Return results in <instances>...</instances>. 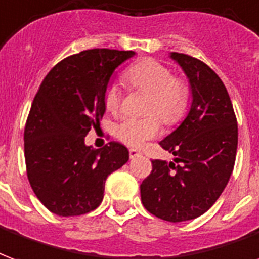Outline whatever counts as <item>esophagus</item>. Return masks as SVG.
<instances>
[{
	"instance_id": "esophagus-1",
	"label": "esophagus",
	"mask_w": 259,
	"mask_h": 259,
	"mask_svg": "<svg viewBox=\"0 0 259 259\" xmlns=\"http://www.w3.org/2000/svg\"><path fill=\"white\" fill-rule=\"evenodd\" d=\"M129 156L132 159L137 158V156H141V152H140L139 149H129Z\"/></svg>"
}]
</instances>
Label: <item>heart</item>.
I'll use <instances>...</instances> for the list:
<instances>
[{
	"instance_id": "heart-1",
	"label": "heart",
	"mask_w": 259,
	"mask_h": 259,
	"mask_svg": "<svg viewBox=\"0 0 259 259\" xmlns=\"http://www.w3.org/2000/svg\"><path fill=\"white\" fill-rule=\"evenodd\" d=\"M123 81L130 89L149 93L145 118L126 116L115 126V136L129 147L140 148L160 135L163 120L166 124H176L184 119L191 103L188 85L173 76L167 66L154 59H144L135 63L123 72ZM122 103V91L118 85H108L104 92L107 111H118ZM156 114L159 115L158 118Z\"/></svg>"
}]
</instances>
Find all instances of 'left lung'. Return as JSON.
<instances>
[{"instance_id": "1", "label": "left lung", "mask_w": 259, "mask_h": 259, "mask_svg": "<svg viewBox=\"0 0 259 259\" xmlns=\"http://www.w3.org/2000/svg\"><path fill=\"white\" fill-rule=\"evenodd\" d=\"M170 57L188 76L192 104L181 124L159 143L176 163L152 160L140 191L155 217L183 222L204 214L227 187L236 159L237 120L227 88L207 64L177 52Z\"/></svg>"}]
</instances>
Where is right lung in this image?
Wrapping results in <instances>:
<instances>
[{"mask_svg": "<svg viewBox=\"0 0 259 259\" xmlns=\"http://www.w3.org/2000/svg\"><path fill=\"white\" fill-rule=\"evenodd\" d=\"M133 56V51H83L57 63L42 81L26 122L24 158L32 191L53 214L93 211L107 177L129 160L120 143L95 149L85 137L104 115L115 68Z\"/></svg>", "mask_w": 259, "mask_h": 259, "instance_id": "1", "label": "right lung"}]
</instances>
